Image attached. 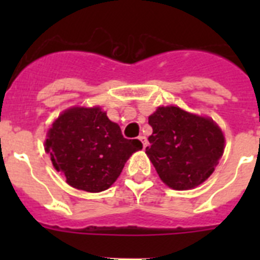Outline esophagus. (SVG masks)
Masks as SVG:
<instances>
[{
    "label": "esophagus",
    "mask_w": 260,
    "mask_h": 260,
    "mask_svg": "<svg viewBox=\"0 0 260 260\" xmlns=\"http://www.w3.org/2000/svg\"><path fill=\"white\" fill-rule=\"evenodd\" d=\"M139 141H141L142 144H143V148H146L147 144H148V141H147V138L144 137V135H141V137H139Z\"/></svg>",
    "instance_id": "34e87169"
}]
</instances>
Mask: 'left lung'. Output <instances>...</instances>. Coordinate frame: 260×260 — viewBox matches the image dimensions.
<instances>
[{"instance_id": "8db88e82", "label": "left lung", "mask_w": 260, "mask_h": 260, "mask_svg": "<svg viewBox=\"0 0 260 260\" xmlns=\"http://www.w3.org/2000/svg\"><path fill=\"white\" fill-rule=\"evenodd\" d=\"M148 123L153 132L146 153L165 185L174 190L194 189L213 173L225 139L212 119L178 107H158Z\"/></svg>"}]
</instances>
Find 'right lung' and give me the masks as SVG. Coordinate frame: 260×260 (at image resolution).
Wrapping results in <instances>:
<instances>
[{
  "label": "right lung",
  "instance_id": "right-lung-1",
  "mask_svg": "<svg viewBox=\"0 0 260 260\" xmlns=\"http://www.w3.org/2000/svg\"><path fill=\"white\" fill-rule=\"evenodd\" d=\"M143 148L138 139L123 138L102 108L74 107L53 122L45 151L53 167L78 190L100 192L109 189L128 157Z\"/></svg>",
  "mask_w": 260,
  "mask_h": 260
}]
</instances>
